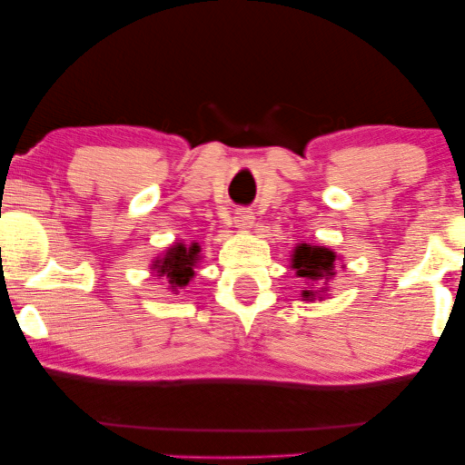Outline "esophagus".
Masks as SVG:
<instances>
[{"instance_id": "obj_1", "label": "esophagus", "mask_w": 465, "mask_h": 465, "mask_svg": "<svg viewBox=\"0 0 465 465\" xmlns=\"http://www.w3.org/2000/svg\"><path fill=\"white\" fill-rule=\"evenodd\" d=\"M234 224L241 231H247V228L253 226V213L250 209H237V213H234Z\"/></svg>"}]
</instances>
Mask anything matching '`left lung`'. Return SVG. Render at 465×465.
Returning a JSON list of instances; mask_svg holds the SVG:
<instances>
[{
  "label": "left lung",
  "mask_w": 465,
  "mask_h": 465,
  "mask_svg": "<svg viewBox=\"0 0 465 465\" xmlns=\"http://www.w3.org/2000/svg\"><path fill=\"white\" fill-rule=\"evenodd\" d=\"M336 253L323 245H309L301 243L292 253V269L296 271L298 277L307 279V282H322L323 288L320 290H302L304 301H313V298L323 292H328V279L334 275ZM322 298V296H317Z\"/></svg>",
  "instance_id": "obj_1"
}]
</instances>
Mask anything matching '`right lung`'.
I'll return each mask as SVG.
<instances>
[{"label": "right lung", "mask_w": 465, "mask_h": 465, "mask_svg": "<svg viewBox=\"0 0 465 465\" xmlns=\"http://www.w3.org/2000/svg\"><path fill=\"white\" fill-rule=\"evenodd\" d=\"M201 245H183V243H173L152 264V269L156 271V277L163 279V282L169 283L171 292L182 290L183 285L190 283V279L194 277V266L199 262Z\"/></svg>", "instance_id": "right-lung-1"}]
</instances>
